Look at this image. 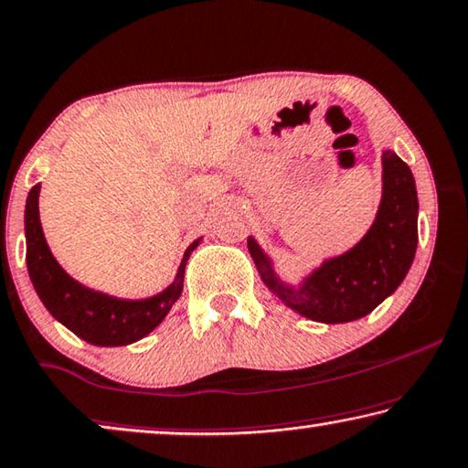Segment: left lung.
<instances>
[{
    "label": "left lung",
    "instance_id": "1",
    "mask_svg": "<svg viewBox=\"0 0 468 468\" xmlns=\"http://www.w3.org/2000/svg\"><path fill=\"white\" fill-rule=\"evenodd\" d=\"M257 272L281 303L318 323H350L390 297L408 276L418 247V192L410 166L382 150V198L376 219L355 247L327 257L297 282L284 281L253 236Z\"/></svg>",
    "mask_w": 468,
    "mask_h": 468
}]
</instances>
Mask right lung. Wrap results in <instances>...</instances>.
Wrapping results in <instances>:
<instances>
[{
  "label": "right lung",
  "instance_id": "right-lung-1",
  "mask_svg": "<svg viewBox=\"0 0 468 468\" xmlns=\"http://www.w3.org/2000/svg\"><path fill=\"white\" fill-rule=\"evenodd\" d=\"M39 189L42 184L33 186L27 196L25 239L27 270L46 310L92 346H128L152 334L181 297L186 263L202 239H196L186 249L175 281L165 291L144 297V300H124V297L86 287L65 272L46 242L42 221H39Z\"/></svg>",
  "mask_w": 468,
  "mask_h": 468
}]
</instances>
